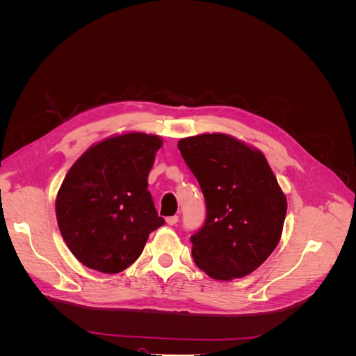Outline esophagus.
<instances>
[{
    "label": "esophagus",
    "mask_w": 356,
    "mask_h": 356,
    "mask_svg": "<svg viewBox=\"0 0 356 356\" xmlns=\"http://www.w3.org/2000/svg\"><path fill=\"white\" fill-rule=\"evenodd\" d=\"M166 222H168L169 225H175V224L178 222V215H172V217H168V218H166Z\"/></svg>",
    "instance_id": "esophagus-1"
}]
</instances>
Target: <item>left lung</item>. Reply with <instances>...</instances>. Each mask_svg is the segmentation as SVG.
Returning <instances> with one entry per match:
<instances>
[{"label":"left lung","instance_id":"obj_1","mask_svg":"<svg viewBox=\"0 0 356 356\" xmlns=\"http://www.w3.org/2000/svg\"><path fill=\"white\" fill-rule=\"evenodd\" d=\"M178 148L207 202V220L190 238L193 260L218 281L252 273L281 241L286 215L264 154L225 134L182 138Z\"/></svg>","mask_w":356,"mask_h":356}]
</instances>
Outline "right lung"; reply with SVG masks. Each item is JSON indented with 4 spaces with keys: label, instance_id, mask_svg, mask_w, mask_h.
<instances>
[{
    "label": "right lung",
    "instance_id": "right-lung-1",
    "mask_svg": "<svg viewBox=\"0 0 356 356\" xmlns=\"http://www.w3.org/2000/svg\"><path fill=\"white\" fill-rule=\"evenodd\" d=\"M157 135L129 132L92 145L68 170L56 196V218L70 251L86 267L123 272L165 220L147 190Z\"/></svg>",
    "mask_w": 356,
    "mask_h": 356
}]
</instances>
